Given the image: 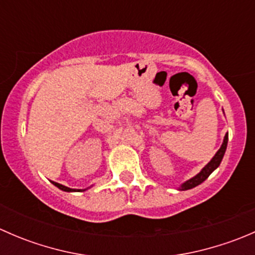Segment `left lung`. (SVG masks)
<instances>
[{"label":"left lung","mask_w":255,"mask_h":255,"mask_svg":"<svg viewBox=\"0 0 255 255\" xmlns=\"http://www.w3.org/2000/svg\"><path fill=\"white\" fill-rule=\"evenodd\" d=\"M227 143H228V132L226 133L225 138H223L222 145H221V148L218 149L217 153L213 155V158L211 159L206 165L201 169V171H200L199 174H196L194 177H191V179H189V180H186L185 182H182V184L177 187V190H180V191H185V190L194 189V187H196L197 185L202 184V182H204L205 180H206L207 177L210 176L211 174H212L213 171L218 168V166H220L221 161H222V159H223V155H225V153H226V149H227Z\"/></svg>","instance_id":"8db88e82"}]
</instances>
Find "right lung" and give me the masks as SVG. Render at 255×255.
I'll list each match as a JSON object with an SVG mask.
<instances>
[{"mask_svg": "<svg viewBox=\"0 0 255 255\" xmlns=\"http://www.w3.org/2000/svg\"><path fill=\"white\" fill-rule=\"evenodd\" d=\"M51 184L55 185V186L58 187V189L63 190V191H65V192H81V191H86L87 189H90V187H87V189H70V187L64 186V185L59 184V182H55V181H51Z\"/></svg>", "mask_w": 255, "mask_h": 255, "instance_id": "obj_1", "label": "right lung"}]
</instances>
